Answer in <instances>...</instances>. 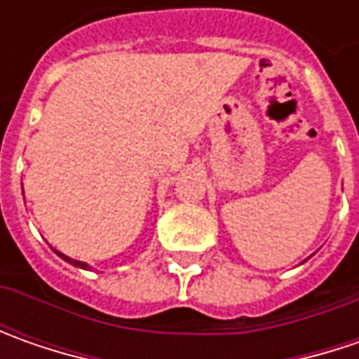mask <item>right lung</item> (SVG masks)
<instances>
[{"instance_id":"add662e5","label":"right lung","mask_w":359,"mask_h":359,"mask_svg":"<svg viewBox=\"0 0 359 359\" xmlns=\"http://www.w3.org/2000/svg\"><path fill=\"white\" fill-rule=\"evenodd\" d=\"M53 252H55V254L60 255V257H62V259H65V262H67V264H72V266H76V268H83V269H88V268H90V266H88V264H83V262H77V259H72V257H67V255L60 254V252H57V250H53Z\"/></svg>"}]
</instances>
